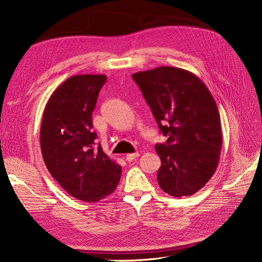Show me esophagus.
I'll list each match as a JSON object with an SVG mask.
<instances>
[{"mask_svg": "<svg viewBox=\"0 0 262 262\" xmlns=\"http://www.w3.org/2000/svg\"><path fill=\"white\" fill-rule=\"evenodd\" d=\"M139 156V153H130L125 155V160L128 162H132L134 158H137Z\"/></svg>", "mask_w": 262, "mask_h": 262, "instance_id": "1", "label": "esophagus"}]
</instances>
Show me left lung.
<instances>
[{
	"label": "left lung",
	"mask_w": 262,
	"mask_h": 262,
	"mask_svg": "<svg viewBox=\"0 0 262 262\" xmlns=\"http://www.w3.org/2000/svg\"><path fill=\"white\" fill-rule=\"evenodd\" d=\"M157 122L168 137L155 149L162 161L157 181L172 196L195 193L215 172L222 148L219 109L199 77L184 69L160 67L134 73Z\"/></svg>",
	"instance_id": "8db88e82"
}]
</instances>
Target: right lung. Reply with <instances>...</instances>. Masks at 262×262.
Instances as JSON below:
<instances>
[{
	"mask_svg": "<svg viewBox=\"0 0 262 262\" xmlns=\"http://www.w3.org/2000/svg\"><path fill=\"white\" fill-rule=\"evenodd\" d=\"M106 75L69 77L45 108L40 147L45 164L59 185L75 199L97 202L115 191L121 166L96 145L92 115Z\"/></svg>",
	"mask_w": 262,
	"mask_h": 262,
	"instance_id": "1",
	"label": "right lung"
}]
</instances>
